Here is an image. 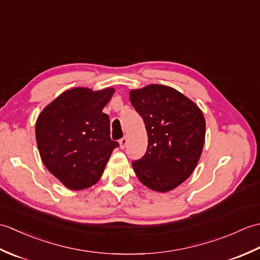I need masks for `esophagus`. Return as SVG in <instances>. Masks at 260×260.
Segmentation results:
<instances>
[{
    "label": "esophagus",
    "instance_id": "1",
    "mask_svg": "<svg viewBox=\"0 0 260 260\" xmlns=\"http://www.w3.org/2000/svg\"><path fill=\"white\" fill-rule=\"evenodd\" d=\"M126 145H127V137L124 136L123 139L119 140V146H120L121 150H124V148L126 147Z\"/></svg>",
    "mask_w": 260,
    "mask_h": 260
}]
</instances>
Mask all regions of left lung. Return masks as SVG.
I'll return each instance as SVG.
<instances>
[{
	"label": "left lung",
	"instance_id": "8db88e82",
	"mask_svg": "<svg viewBox=\"0 0 260 260\" xmlns=\"http://www.w3.org/2000/svg\"><path fill=\"white\" fill-rule=\"evenodd\" d=\"M129 101L144 120L148 145L132 162L143 184L157 192L179 186L194 171L206 137V120L183 93L163 85L129 91Z\"/></svg>",
	"mask_w": 260,
	"mask_h": 260
}]
</instances>
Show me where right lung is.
<instances>
[{
  "label": "right lung",
  "mask_w": 260,
  "mask_h": 260,
  "mask_svg": "<svg viewBox=\"0 0 260 260\" xmlns=\"http://www.w3.org/2000/svg\"><path fill=\"white\" fill-rule=\"evenodd\" d=\"M114 92V88H73L39 115L36 137L42 162L70 190H84L98 182L119 145L110 139L109 117L103 113Z\"/></svg>",
  "instance_id": "obj_1"
}]
</instances>
